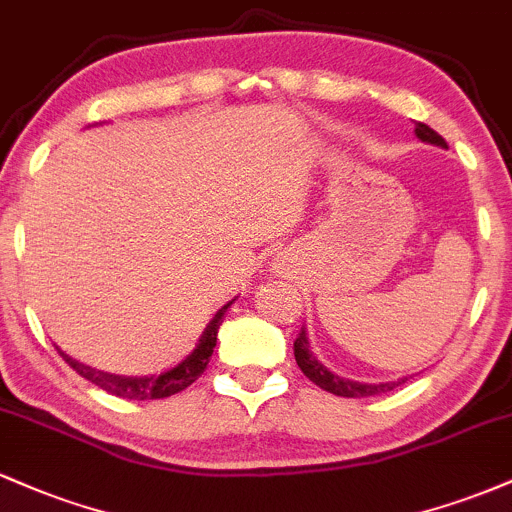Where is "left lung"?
<instances>
[{
	"instance_id": "1",
	"label": "left lung",
	"mask_w": 512,
	"mask_h": 512,
	"mask_svg": "<svg viewBox=\"0 0 512 512\" xmlns=\"http://www.w3.org/2000/svg\"><path fill=\"white\" fill-rule=\"evenodd\" d=\"M416 137L424 139V142H431V144H438V146H448L445 144V139L440 137L438 132H433L431 127L424 125V122H416ZM293 356H296V363L298 368L303 370L305 378H310L317 387H322V390L332 392V395L337 397H370V395H380V392H390L395 390L397 385H402L397 380V383H380V385H363V383H354V380H344L339 378V375H332L330 370L322 366L320 361L313 356V351H310V344H308V337H305V330L301 327V332H298L296 342H293Z\"/></svg>"
}]
</instances>
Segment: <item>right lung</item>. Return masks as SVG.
<instances>
[{
    "instance_id": "obj_1",
    "label": "right lung",
    "mask_w": 512,
    "mask_h": 512,
    "mask_svg": "<svg viewBox=\"0 0 512 512\" xmlns=\"http://www.w3.org/2000/svg\"><path fill=\"white\" fill-rule=\"evenodd\" d=\"M231 305V303H228ZM228 305H223L219 313L214 315V320L209 322L207 330H204L202 339H199L197 349L192 351L185 361L178 363L175 368L166 370L161 375H149V378H122V375H110L103 373V370H96L91 366H84V363L74 361L67 354H62L64 361L72 366L81 378L91 380L93 385H98L101 390L110 392V395L122 397V399H163L170 395H178V392L190 387L199 375L204 373L207 368L211 354H214V346H216V334H219V327L223 322V315H226Z\"/></svg>"
}]
</instances>
